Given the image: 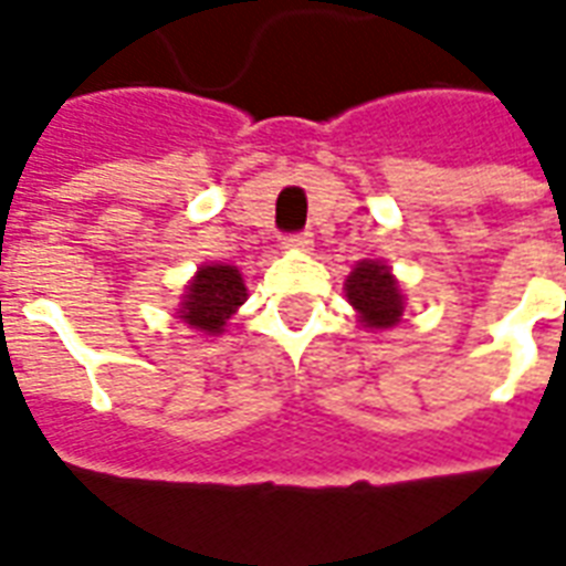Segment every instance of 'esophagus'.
Wrapping results in <instances>:
<instances>
[{
    "label": "esophagus",
    "mask_w": 566,
    "mask_h": 566,
    "mask_svg": "<svg viewBox=\"0 0 566 566\" xmlns=\"http://www.w3.org/2000/svg\"><path fill=\"white\" fill-rule=\"evenodd\" d=\"M283 248L286 250H310L313 248V235L310 232H295V235L283 238Z\"/></svg>",
    "instance_id": "34e87169"
}]
</instances>
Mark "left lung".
I'll use <instances>...</instances> for the list:
<instances>
[{
    "label": "left lung",
    "mask_w": 566,
    "mask_h": 566,
    "mask_svg": "<svg viewBox=\"0 0 566 566\" xmlns=\"http://www.w3.org/2000/svg\"><path fill=\"white\" fill-rule=\"evenodd\" d=\"M346 298L358 310L360 325L367 328H394L402 316V292L390 268L376 259H364L352 268L346 280Z\"/></svg>",
    "instance_id": "8db88e82"
}]
</instances>
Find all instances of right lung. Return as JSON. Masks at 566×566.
I'll use <instances>...</instances> for the list:
<instances>
[{"mask_svg": "<svg viewBox=\"0 0 566 566\" xmlns=\"http://www.w3.org/2000/svg\"><path fill=\"white\" fill-rule=\"evenodd\" d=\"M248 301V286L235 265H202L197 277L187 283L178 318L190 328L218 337L227 328V318Z\"/></svg>", "mask_w": 566, "mask_h": 566, "instance_id": "right-lung-1", "label": "right lung"}]
</instances>
